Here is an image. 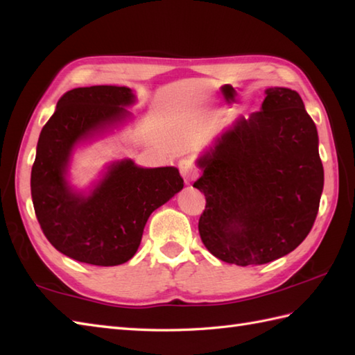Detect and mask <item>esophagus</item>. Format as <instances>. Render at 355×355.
<instances>
[{"instance_id": "esophagus-1", "label": "esophagus", "mask_w": 355, "mask_h": 355, "mask_svg": "<svg viewBox=\"0 0 355 355\" xmlns=\"http://www.w3.org/2000/svg\"><path fill=\"white\" fill-rule=\"evenodd\" d=\"M178 167H179L180 175H182V178L185 179L187 184L190 182V180H193L194 178H196V175H198V173H196V165H194V162L191 161L190 157L180 159L179 164H178Z\"/></svg>"}]
</instances>
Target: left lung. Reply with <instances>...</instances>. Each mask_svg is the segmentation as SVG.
I'll use <instances>...</instances> for the list:
<instances>
[{
    "label": "left lung",
    "instance_id": "1",
    "mask_svg": "<svg viewBox=\"0 0 355 355\" xmlns=\"http://www.w3.org/2000/svg\"><path fill=\"white\" fill-rule=\"evenodd\" d=\"M314 121L297 92L266 90L262 110L239 118L199 159L205 194L199 234L227 263L262 265L305 241L319 213L323 165Z\"/></svg>",
    "mask_w": 355,
    "mask_h": 355
}]
</instances>
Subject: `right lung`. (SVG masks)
<instances>
[{"label": "right lung", "instance_id": "add662e5", "mask_svg": "<svg viewBox=\"0 0 355 355\" xmlns=\"http://www.w3.org/2000/svg\"><path fill=\"white\" fill-rule=\"evenodd\" d=\"M127 87L93 85L69 90L42 127L32 167L36 219L53 247L78 262L114 266L139 248L150 214L182 190L178 168L114 164L90 196L69 188L64 171L71 148L96 130L119 121L133 103Z\"/></svg>", "mask_w": 355, "mask_h": 355}]
</instances>
